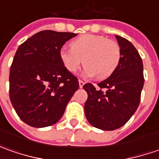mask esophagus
Wrapping results in <instances>:
<instances>
[{
    "instance_id": "esophagus-1",
    "label": "esophagus",
    "mask_w": 159,
    "mask_h": 159,
    "mask_svg": "<svg viewBox=\"0 0 159 159\" xmlns=\"http://www.w3.org/2000/svg\"><path fill=\"white\" fill-rule=\"evenodd\" d=\"M79 84H80V88H82L83 86H84V84H85V82L83 80H79Z\"/></svg>"
}]
</instances>
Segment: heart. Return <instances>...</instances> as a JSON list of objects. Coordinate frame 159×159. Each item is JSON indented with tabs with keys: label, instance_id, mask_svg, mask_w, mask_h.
Listing matches in <instances>:
<instances>
[{
	"label": "heart",
	"instance_id": "heart-1",
	"mask_svg": "<svg viewBox=\"0 0 159 159\" xmlns=\"http://www.w3.org/2000/svg\"><path fill=\"white\" fill-rule=\"evenodd\" d=\"M70 47L71 48H61L59 57L65 69L72 73L85 62V75H97L98 79L103 80L111 76L120 63L119 44L104 36L84 34L73 40Z\"/></svg>",
	"mask_w": 159,
	"mask_h": 159
}]
</instances>
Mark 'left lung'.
<instances>
[{
  "mask_svg": "<svg viewBox=\"0 0 159 159\" xmlns=\"http://www.w3.org/2000/svg\"><path fill=\"white\" fill-rule=\"evenodd\" d=\"M121 48L117 70L108 79L83 86L88 93L85 115L96 128L111 131L124 125L136 111L143 88V64L137 49L129 40L116 35ZM105 91H103V90Z\"/></svg>",
  "mask_w": 159,
  "mask_h": 159,
  "instance_id": "8db88e82",
  "label": "left lung"
}]
</instances>
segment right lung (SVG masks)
<instances>
[{"mask_svg":"<svg viewBox=\"0 0 159 159\" xmlns=\"http://www.w3.org/2000/svg\"><path fill=\"white\" fill-rule=\"evenodd\" d=\"M77 34L41 31L18 47L9 71V99L18 117L34 127L56 124L79 89L77 77L59 57Z\"/></svg>","mask_w":159,"mask_h":159,"instance_id":"add662e5","label":"right lung"}]
</instances>
